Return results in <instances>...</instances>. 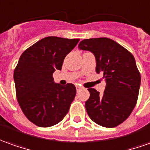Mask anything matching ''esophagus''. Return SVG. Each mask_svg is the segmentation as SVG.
<instances>
[{"label":"esophagus","mask_w":150,"mask_h":150,"mask_svg":"<svg viewBox=\"0 0 150 150\" xmlns=\"http://www.w3.org/2000/svg\"><path fill=\"white\" fill-rule=\"evenodd\" d=\"M82 88V87H81V86H76V89H77V91H80V90H81V89Z\"/></svg>","instance_id":"esophagus-1"}]
</instances>
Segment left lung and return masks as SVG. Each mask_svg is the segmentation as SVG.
<instances>
[{
	"mask_svg": "<svg viewBox=\"0 0 150 150\" xmlns=\"http://www.w3.org/2000/svg\"><path fill=\"white\" fill-rule=\"evenodd\" d=\"M78 48L91 51L96 59V73L104 74V94L88 88L85 107L90 118L100 126L115 127L132 113L139 96L140 73L132 54L107 38L85 39Z\"/></svg>",
	"mask_w": 150,
	"mask_h": 150,
	"instance_id": "8db88e82",
	"label": "left lung"
}]
</instances>
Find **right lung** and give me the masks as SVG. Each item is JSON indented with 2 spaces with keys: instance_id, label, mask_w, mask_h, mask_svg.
<instances>
[{
  "instance_id": "add662e5",
  "label": "right lung",
  "mask_w": 150,
  "mask_h": 150,
  "mask_svg": "<svg viewBox=\"0 0 150 150\" xmlns=\"http://www.w3.org/2000/svg\"><path fill=\"white\" fill-rule=\"evenodd\" d=\"M79 39L47 37L23 51L14 71L17 100L27 118L41 127L57 124L66 116L76 96L72 83L54 82L65 56Z\"/></svg>"
}]
</instances>
